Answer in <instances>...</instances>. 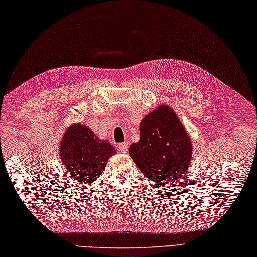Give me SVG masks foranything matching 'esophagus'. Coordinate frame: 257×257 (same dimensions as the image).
Returning <instances> with one entry per match:
<instances>
[{"label": "esophagus", "mask_w": 257, "mask_h": 257, "mask_svg": "<svg viewBox=\"0 0 257 257\" xmlns=\"http://www.w3.org/2000/svg\"><path fill=\"white\" fill-rule=\"evenodd\" d=\"M117 147H118V149L121 150L122 153H126L127 149H128V143L127 142H124V143L118 144Z\"/></svg>", "instance_id": "1"}]
</instances>
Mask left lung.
Segmentation results:
<instances>
[{
    "mask_svg": "<svg viewBox=\"0 0 257 257\" xmlns=\"http://www.w3.org/2000/svg\"><path fill=\"white\" fill-rule=\"evenodd\" d=\"M141 137L128 153L141 172L160 185L183 177L192 159L189 134L176 112L159 105L140 124Z\"/></svg>",
    "mask_w": 257,
    "mask_h": 257,
    "instance_id": "obj_1",
    "label": "left lung"
}]
</instances>
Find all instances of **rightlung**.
I'll use <instances>...</instances> for the list:
<instances>
[{
	"label": "right lung",
	"instance_id": "right-lung-1",
	"mask_svg": "<svg viewBox=\"0 0 257 257\" xmlns=\"http://www.w3.org/2000/svg\"><path fill=\"white\" fill-rule=\"evenodd\" d=\"M115 153L109 142L99 140L88 126L80 123L72 124L60 143L61 160L68 176L80 184L95 181Z\"/></svg>",
	"mask_w": 257,
	"mask_h": 257
}]
</instances>
